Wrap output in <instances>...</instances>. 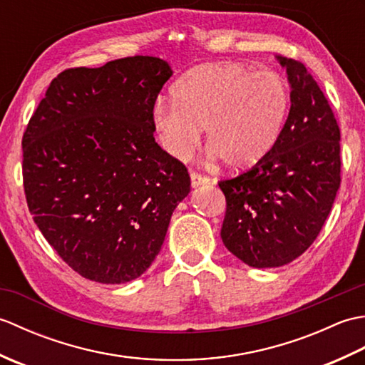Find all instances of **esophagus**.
Listing matches in <instances>:
<instances>
[{
	"label": "esophagus",
	"instance_id": "obj_1",
	"mask_svg": "<svg viewBox=\"0 0 365 365\" xmlns=\"http://www.w3.org/2000/svg\"><path fill=\"white\" fill-rule=\"evenodd\" d=\"M208 182H210V178H208L207 175H202V174H199V173H191V185H192V188L200 187V185H205Z\"/></svg>",
	"mask_w": 365,
	"mask_h": 365
}]
</instances>
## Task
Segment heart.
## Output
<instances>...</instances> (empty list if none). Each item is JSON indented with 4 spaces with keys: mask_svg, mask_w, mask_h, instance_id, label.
<instances>
[{
    "mask_svg": "<svg viewBox=\"0 0 365 365\" xmlns=\"http://www.w3.org/2000/svg\"><path fill=\"white\" fill-rule=\"evenodd\" d=\"M174 102L155 103L153 130L163 149L188 160L205 128L208 153L230 169L259 163L281 136L290 88L279 73L237 64H204L175 84Z\"/></svg>",
    "mask_w": 365,
    "mask_h": 365,
    "instance_id": "b5f03b06",
    "label": "heart"
}]
</instances>
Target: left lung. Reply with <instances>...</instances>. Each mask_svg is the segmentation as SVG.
<instances>
[{"label": "left lung", "instance_id": "8db88e82", "mask_svg": "<svg viewBox=\"0 0 365 365\" xmlns=\"http://www.w3.org/2000/svg\"><path fill=\"white\" fill-rule=\"evenodd\" d=\"M292 86L281 136L246 173L218 182L221 238L254 268L282 267L311 246L340 187V130L323 91L297 59L279 56Z\"/></svg>", "mask_w": 365, "mask_h": 365}]
</instances>
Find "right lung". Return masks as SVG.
Here are the masks:
<instances>
[{
  "mask_svg": "<svg viewBox=\"0 0 365 365\" xmlns=\"http://www.w3.org/2000/svg\"><path fill=\"white\" fill-rule=\"evenodd\" d=\"M170 75L153 56L67 68L23 133L29 212L59 257L89 281L141 276L190 192L187 166L153 138L152 111Z\"/></svg>",
  "mask_w": 365,
  "mask_h": 365,
  "instance_id": "right-lung-1",
  "label": "right lung"
}]
</instances>
